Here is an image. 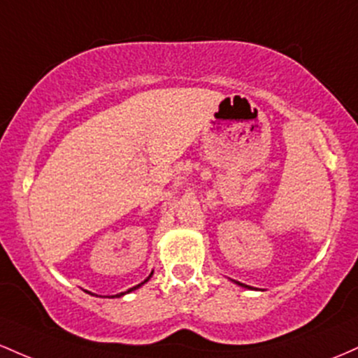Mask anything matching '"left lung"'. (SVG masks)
Returning <instances> with one entry per match:
<instances>
[{
	"label": "left lung",
	"mask_w": 358,
	"mask_h": 358,
	"mask_svg": "<svg viewBox=\"0 0 358 358\" xmlns=\"http://www.w3.org/2000/svg\"><path fill=\"white\" fill-rule=\"evenodd\" d=\"M233 282H235V284H238V286H242V287H247V289H254V287H250V286H245V284L238 282V280H233Z\"/></svg>",
	"instance_id": "1"
}]
</instances>
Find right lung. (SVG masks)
Masks as SVG:
<instances>
[{
	"label": "right lung",
	"mask_w": 358,
	"mask_h": 358,
	"mask_svg": "<svg viewBox=\"0 0 358 358\" xmlns=\"http://www.w3.org/2000/svg\"><path fill=\"white\" fill-rule=\"evenodd\" d=\"M152 274H154V271H152V272H150V275H148V277H147V279H145V280H143V282H140V284H138V286H135V287L128 289V291H127V292H131V291H135V289H138L140 286H143V284H145V282H147V280H148V279H150V277H152ZM123 294H125V292H120V294H116V298H120V296H123ZM111 298H115V296H111Z\"/></svg>",
	"instance_id": "right-lung-1"
}]
</instances>
